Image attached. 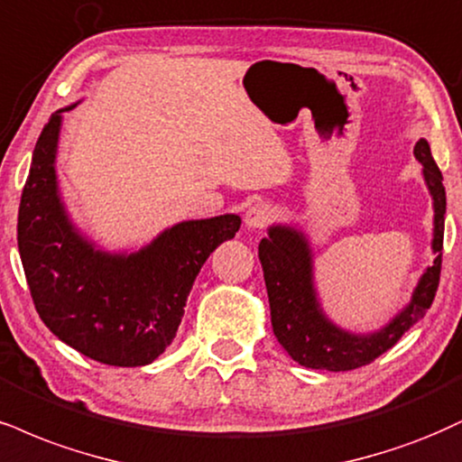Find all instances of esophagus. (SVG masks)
Masks as SVG:
<instances>
[{
	"label": "esophagus",
	"mask_w": 462,
	"mask_h": 462,
	"mask_svg": "<svg viewBox=\"0 0 462 462\" xmlns=\"http://www.w3.org/2000/svg\"><path fill=\"white\" fill-rule=\"evenodd\" d=\"M273 221V208L269 204H254L245 210V227L249 230H263Z\"/></svg>",
	"instance_id": "1"
}]
</instances>
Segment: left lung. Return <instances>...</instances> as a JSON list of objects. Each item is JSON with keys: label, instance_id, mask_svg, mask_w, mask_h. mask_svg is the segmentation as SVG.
Listing matches in <instances>:
<instances>
[{"label": "left lung", "instance_id": "obj_1", "mask_svg": "<svg viewBox=\"0 0 462 462\" xmlns=\"http://www.w3.org/2000/svg\"><path fill=\"white\" fill-rule=\"evenodd\" d=\"M421 176L432 198V266L418 280L413 294L385 325L374 331L344 329L325 312L314 275V247L301 224H273L258 245L264 284L269 292L271 325L277 342L299 365L314 370L344 372L374 361L396 344L430 308L441 273L443 227H446V187L430 143L420 140L413 148Z\"/></svg>", "mask_w": 462, "mask_h": 462}]
</instances>
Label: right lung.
Returning a JSON list of instances; mask_svg holds the SVG:
<instances>
[{"label": "right lung", "instance_id": "right-lung-1", "mask_svg": "<svg viewBox=\"0 0 462 462\" xmlns=\"http://www.w3.org/2000/svg\"><path fill=\"white\" fill-rule=\"evenodd\" d=\"M51 114L32 154L16 241L36 312L86 357L148 365L170 346L207 258L241 227L238 215L187 219L137 249H105L72 221L58 180L64 111Z\"/></svg>", "mask_w": 462, "mask_h": 462}]
</instances>
